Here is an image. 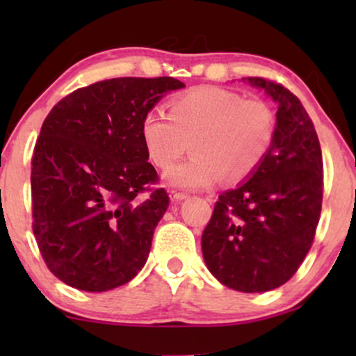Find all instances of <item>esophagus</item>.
<instances>
[{
  "label": "esophagus",
  "mask_w": 356,
  "mask_h": 356,
  "mask_svg": "<svg viewBox=\"0 0 356 356\" xmlns=\"http://www.w3.org/2000/svg\"><path fill=\"white\" fill-rule=\"evenodd\" d=\"M170 199H172L173 202L184 201V199H188V194H184V193H179V191H170Z\"/></svg>",
  "instance_id": "34e87169"
}]
</instances>
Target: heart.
<instances>
[{"label": "heart", "instance_id": "heart-1", "mask_svg": "<svg viewBox=\"0 0 356 356\" xmlns=\"http://www.w3.org/2000/svg\"><path fill=\"white\" fill-rule=\"evenodd\" d=\"M277 118L261 99H245L222 87H197L170 102V111L150 110L140 139L150 162L167 168L191 143L193 157L165 173L170 186L207 189L225 177L240 181L252 175L274 144Z\"/></svg>", "mask_w": 356, "mask_h": 356}]
</instances>
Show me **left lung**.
<instances>
[{
  "label": "left lung",
  "instance_id": "1",
  "mask_svg": "<svg viewBox=\"0 0 356 356\" xmlns=\"http://www.w3.org/2000/svg\"><path fill=\"white\" fill-rule=\"evenodd\" d=\"M243 81L277 104L275 139L256 172L218 196L201 245L220 284L261 293L289 282L313 245L323 204V154L298 97L262 77Z\"/></svg>",
  "mask_w": 356,
  "mask_h": 356
}]
</instances>
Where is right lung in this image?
Wrapping results in <instances>:
<instances>
[{"mask_svg": "<svg viewBox=\"0 0 356 356\" xmlns=\"http://www.w3.org/2000/svg\"><path fill=\"white\" fill-rule=\"evenodd\" d=\"M173 77H116L58 102L32 157L33 235L48 269L66 285L106 291L128 284L149 257L168 207L140 139L144 115Z\"/></svg>", "mask_w": 356, "mask_h": 356, "instance_id": "add662e5", "label": "right lung"}]
</instances>
